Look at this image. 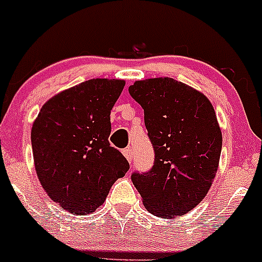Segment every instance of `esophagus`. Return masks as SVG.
Wrapping results in <instances>:
<instances>
[{"instance_id":"1","label":"esophagus","mask_w":262,"mask_h":262,"mask_svg":"<svg viewBox=\"0 0 262 262\" xmlns=\"http://www.w3.org/2000/svg\"><path fill=\"white\" fill-rule=\"evenodd\" d=\"M122 152H123V155H125V158L128 160V163L131 164L132 158H134V152H132V150L131 149H125L122 151Z\"/></svg>"}]
</instances>
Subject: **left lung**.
I'll list each match as a JSON object with an SVG mask.
<instances>
[{"label": "left lung", "instance_id": "obj_1", "mask_svg": "<svg viewBox=\"0 0 262 262\" xmlns=\"http://www.w3.org/2000/svg\"><path fill=\"white\" fill-rule=\"evenodd\" d=\"M131 97L144 108L155 151L147 172L132 183L151 214L174 218L195 208L211 188L220 163L222 132L209 99L172 78L136 80Z\"/></svg>", "mask_w": 262, "mask_h": 262}]
</instances>
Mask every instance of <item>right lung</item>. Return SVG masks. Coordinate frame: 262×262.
I'll return each mask as SVG.
<instances>
[{"label": "right lung", "instance_id": "obj_1", "mask_svg": "<svg viewBox=\"0 0 262 262\" xmlns=\"http://www.w3.org/2000/svg\"><path fill=\"white\" fill-rule=\"evenodd\" d=\"M125 80L90 79L51 97L31 128L35 170L48 195L73 214L96 211L130 169L110 145L111 110Z\"/></svg>", "mask_w": 262, "mask_h": 262}]
</instances>
